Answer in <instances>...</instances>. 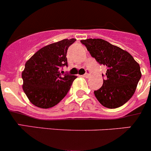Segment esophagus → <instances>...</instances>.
I'll use <instances>...</instances> for the list:
<instances>
[{
    "label": "esophagus",
    "mask_w": 151,
    "mask_h": 151,
    "mask_svg": "<svg viewBox=\"0 0 151 151\" xmlns=\"http://www.w3.org/2000/svg\"><path fill=\"white\" fill-rule=\"evenodd\" d=\"M90 75H91V73H90L88 71H87V72L85 74H83V76L84 77H90Z\"/></svg>",
    "instance_id": "obj_1"
}]
</instances>
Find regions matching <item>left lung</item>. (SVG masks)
<instances>
[{
  "mask_svg": "<svg viewBox=\"0 0 151 151\" xmlns=\"http://www.w3.org/2000/svg\"><path fill=\"white\" fill-rule=\"evenodd\" d=\"M80 42L100 65L106 67L103 86L94 91L98 101L109 109L126 104L133 97L142 77L139 65L127 51L104 39H88Z\"/></svg>",
  "mask_w": 151,
  "mask_h": 151,
  "instance_id": "obj_1",
  "label": "left lung"
}]
</instances>
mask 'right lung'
Instances as JSON below:
<instances>
[{
    "instance_id": "1",
    "label": "right lung",
    "mask_w": 151,
    "mask_h": 151,
    "mask_svg": "<svg viewBox=\"0 0 151 151\" xmlns=\"http://www.w3.org/2000/svg\"><path fill=\"white\" fill-rule=\"evenodd\" d=\"M75 39H63L38 50L27 61L22 72L23 90L33 105L48 109L59 104L70 90L77 77L64 74L68 66V48Z\"/></svg>"
}]
</instances>
